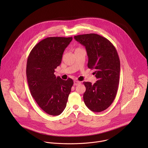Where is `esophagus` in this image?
Masks as SVG:
<instances>
[{"label":"esophagus","instance_id":"esophagus-1","mask_svg":"<svg viewBox=\"0 0 148 148\" xmlns=\"http://www.w3.org/2000/svg\"><path fill=\"white\" fill-rule=\"evenodd\" d=\"M81 82H79V81H77V80H74V85H77L80 84Z\"/></svg>","mask_w":148,"mask_h":148}]
</instances>
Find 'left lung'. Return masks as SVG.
<instances>
[{"label": "left lung", "mask_w": 148, "mask_h": 148, "mask_svg": "<svg viewBox=\"0 0 148 148\" xmlns=\"http://www.w3.org/2000/svg\"><path fill=\"white\" fill-rule=\"evenodd\" d=\"M85 47L88 57V67L95 69L98 80L92 84L84 82L85 104L92 111L100 112L112 104L119 84L120 62L114 46L104 37L96 34L74 36Z\"/></svg>", "instance_id": "obj_1"}]
</instances>
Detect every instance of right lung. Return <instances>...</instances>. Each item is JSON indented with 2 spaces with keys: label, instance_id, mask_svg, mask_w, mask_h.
<instances>
[{
  "label": "right lung",
  "instance_id": "1",
  "mask_svg": "<svg viewBox=\"0 0 148 148\" xmlns=\"http://www.w3.org/2000/svg\"><path fill=\"white\" fill-rule=\"evenodd\" d=\"M72 40V37L47 38L32 48L28 57L26 74L31 94L49 115L58 116L63 112L73 84L72 79L64 80L54 74Z\"/></svg>",
  "mask_w": 148,
  "mask_h": 148
}]
</instances>
